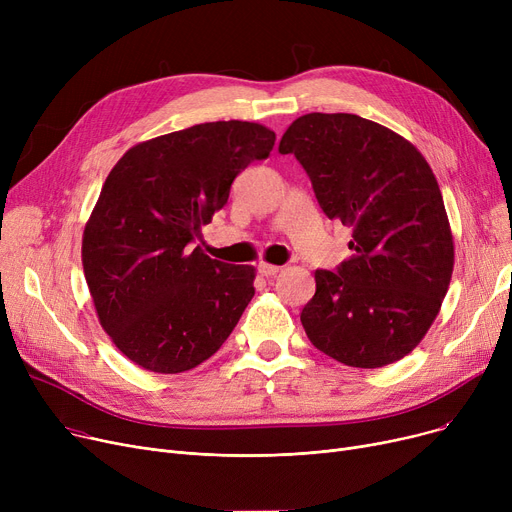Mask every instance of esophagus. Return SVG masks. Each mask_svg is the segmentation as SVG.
Returning a JSON list of instances; mask_svg holds the SVG:
<instances>
[{
  "instance_id": "1",
  "label": "esophagus",
  "mask_w": 512,
  "mask_h": 512,
  "mask_svg": "<svg viewBox=\"0 0 512 512\" xmlns=\"http://www.w3.org/2000/svg\"><path fill=\"white\" fill-rule=\"evenodd\" d=\"M257 272L261 274V276H276L278 272H280V267L278 265H272V263H265V261H261L259 265H257Z\"/></svg>"
}]
</instances>
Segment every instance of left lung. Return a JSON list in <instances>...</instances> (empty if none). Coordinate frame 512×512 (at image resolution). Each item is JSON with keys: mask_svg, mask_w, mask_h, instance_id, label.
Segmentation results:
<instances>
[{"mask_svg": "<svg viewBox=\"0 0 512 512\" xmlns=\"http://www.w3.org/2000/svg\"><path fill=\"white\" fill-rule=\"evenodd\" d=\"M319 207L353 228L351 259L315 272L301 313L315 348L363 369L407 357L440 313L454 242L438 180L413 143L355 114H307L280 141Z\"/></svg>", "mask_w": 512, "mask_h": 512, "instance_id": "obj_1", "label": "left lung"}]
</instances>
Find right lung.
Returning <instances> with one entry per match:
<instances>
[{
	"label": "right lung",
	"instance_id": "right-lung-1",
	"mask_svg": "<svg viewBox=\"0 0 512 512\" xmlns=\"http://www.w3.org/2000/svg\"><path fill=\"white\" fill-rule=\"evenodd\" d=\"M274 141L257 122H205L134 145L105 178L83 270L101 328L134 365L182 373L232 334L255 294V267L211 259L193 240Z\"/></svg>",
	"mask_w": 512,
	"mask_h": 512
}]
</instances>
